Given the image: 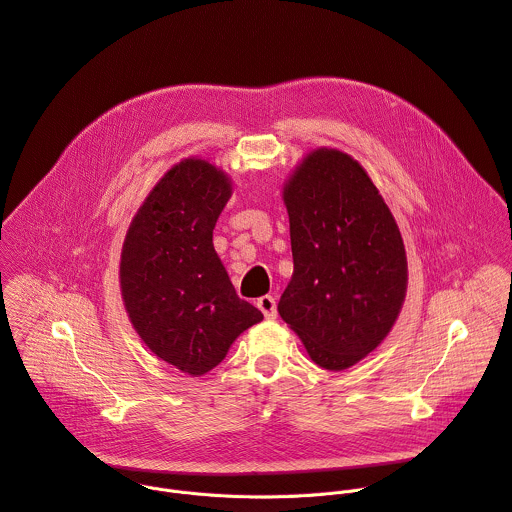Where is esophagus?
<instances>
[{"mask_svg":"<svg viewBox=\"0 0 512 512\" xmlns=\"http://www.w3.org/2000/svg\"><path fill=\"white\" fill-rule=\"evenodd\" d=\"M255 306L263 312L265 318H275L277 316V304H275V298H271V296H261L255 302Z\"/></svg>","mask_w":512,"mask_h":512,"instance_id":"1","label":"esophagus"}]
</instances>
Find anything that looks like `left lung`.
I'll use <instances>...</instances> for the list:
<instances>
[{"instance_id": "8db88e82", "label": "left lung", "mask_w": 512, "mask_h": 512, "mask_svg": "<svg viewBox=\"0 0 512 512\" xmlns=\"http://www.w3.org/2000/svg\"><path fill=\"white\" fill-rule=\"evenodd\" d=\"M294 273L277 312L326 371L371 354L407 296V255L379 188L352 156L316 148L283 182Z\"/></svg>"}]
</instances>
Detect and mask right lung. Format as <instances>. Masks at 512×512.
I'll return each instance as SVG.
<instances>
[{"label":"right lung","instance_id":"add662e5","mask_svg":"<svg viewBox=\"0 0 512 512\" xmlns=\"http://www.w3.org/2000/svg\"><path fill=\"white\" fill-rule=\"evenodd\" d=\"M233 194L225 170L202 158L174 164L127 229L119 285L131 326L160 360L202 377L263 314L241 300L212 245Z\"/></svg>","mask_w":512,"mask_h":512}]
</instances>
